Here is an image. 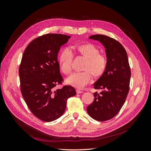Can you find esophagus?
<instances>
[{
	"mask_svg": "<svg viewBox=\"0 0 151 151\" xmlns=\"http://www.w3.org/2000/svg\"><path fill=\"white\" fill-rule=\"evenodd\" d=\"M76 93H77V94H81V93H83L84 92L83 91H81V90H79V89H77L76 90Z\"/></svg>",
	"mask_w": 151,
	"mask_h": 151,
	"instance_id": "1",
	"label": "esophagus"
}]
</instances>
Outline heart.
Wrapping results in <instances>:
<instances>
[{"label": "heart", "mask_w": 151, "mask_h": 151, "mask_svg": "<svg viewBox=\"0 0 151 151\" xmlns=\"http://www.w3.org/2000/svg\"><path fill=\"white\" fill-rule=\"evenodd\" d=\"M75 52L86 58L82 72H76L72 74L66 80L68 84L81 89L88 84L91 79V74L94 78L101 77L106 70L107 58L104 54L99 53L98 48L92 44L87 43L77 45L74 47ZM73 55L68 48L63 49L58 57V65L61 72L65 75H68L72 71Z\"/></svg>", "instance_id": "obj_1"}]
</instances>
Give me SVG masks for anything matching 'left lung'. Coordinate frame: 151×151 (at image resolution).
<instances>
[{
    "mask_svg": "<svg viewBox=\"0 0 151 151\" xmlns=\"http://www.w3.org/2000/svg\"><path fill=\"white\" fill-rule=\"evenodd\" d=\"M89 38L103 45L108 63L104 74L94 84V89L102 91L94 93V100L87 107V111L93 119L104 122L115 116L124 104L129 91L131 72L126 50L118 41L103 35Z\"/></svg>",
    "mask_w": 151,
    "mask_h": 151,
    "instance_id": "left-lung-1",
    "label": "left lung"
}]
</instances>
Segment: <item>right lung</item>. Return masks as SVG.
<instances>
[{
    "label": "right lung",
    "mask_w": 151,
    "mask_h": 151,
    "mask_svg": "<svg viewBox=\"0 0 151 151\" xmlns=\"http://www.w3.org/2000/svg\"><path fill=\"white\" fill-rule=\"evenodd\" d=\"M70 38L62 34L40 36L28 45L22 57L19 75L22 97L32 113L44 122L60 118L67 99L76 94L70 86L55 88L63 81L58 53Z\"/></svg>",
    "instance_id": "add662e5"
}]
</instances>
